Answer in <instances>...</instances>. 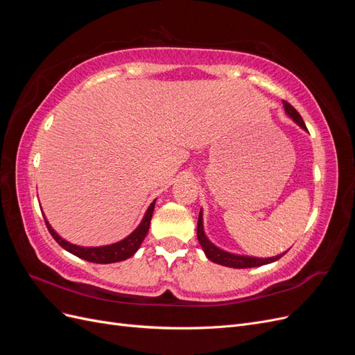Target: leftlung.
I'll return each instance as SVG.
<instances>
[{
    "label": "left lung",
    "instance_id": "8db88e82",
    "mask_svg": "<svg viewBox=\"0 0 355 355\" xmlns=\"http://www.w3.org/2000/svg\"><path fill=\"white\" fill-rule=\"evenodd\" d=\"M283 106H284V111L288 115V118H292V120L300 128H304V130H306V125H305V123L302 120V116L299 115V112L293 108V106L290 105V103H287V102H283ZM197 239H198V243L201 245L204 254L207 256V259H210L211 262L218 263V265H223V266H228V268H237V270H240V268H254V266H262V265L272 263V262L280 259L282 256L286 254V252H284V253H280V254L272 256V257H254V256H244V254L231 253V252H227V250L220 249V247H218L216 244H213L209 240L206 232H204L202 209L200 210V216H198Z\"/></svg>",
    "mask_w": 355,
    "mask_h": 355
}]
</instances>
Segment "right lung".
<instances>
[{"mask_svg": "<svg viewBox=\"0 0 355 355\" xmlns=\"http://www.w3.org/2000/svg\"><path fill=\"white\" fill-rule=\"evenodd\" d=\"M155 201L154 200L149 207L146 209L144 218L141 220V223L137 225L136 230L128 234L125 239L112 243V244H106V245H98V247H84V245H77L72 244L69 241H67L65 239H62L60 235L53 230L51 225L49 223L46 214H42L46 220L47 228L51 234V237L58 241L59 245H62L63 249L67 252L75 254L77 257H81V259L87 261V262H93V263H115V262H121L132 257L139 247H141L142 241L145 240L148 230H149V223H151V218L154 213V207H155Z\"/></svg>", "mask_w": 355, "mask_h": 355, "instance_id": "1", "label": "right lung"}]
</instances>
